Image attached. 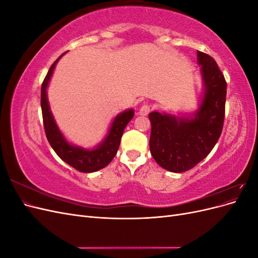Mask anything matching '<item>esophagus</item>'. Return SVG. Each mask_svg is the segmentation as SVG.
Returning <instances> with one entry per match:
<instances>
[{
  "label": "esophagus",
  "mask_w": 258,
  "mask_h": 258,
  "mask_svg": "<svg viewBox=\"0 0 258 258\" xmlns=\"http://www.w3.org/2000/svg\"><path fill=\"white\" fill-rule=\"evenodd\" d=\"M150 112H151V106L148 105V104H143L141 107L139 108V115L145 116V115H147Z\"/></svg>",
  "instance_id": "1"
}]
</instances>
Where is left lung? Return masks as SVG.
I'll return each instance as SVG.
<instances>
[{
  "label": "left lung",
  "mask_w": 258,
  "mask_h": 258,
  "mask_svg": "<svg viewBox=\"0 0 258 258\" xmlns=\"http://www.w3.org/2000/svg\"><path fill=\"white\" fill-rule=\"evenodd\" d=\"M197 62L204 87L197 111L186 116L159 112L148 115L151 154L170 172H185L204 160L223 130L227 84L212 57L198 50Z\"/></svg>",
  "instance_id": "8db88e82"
}]
</instances>
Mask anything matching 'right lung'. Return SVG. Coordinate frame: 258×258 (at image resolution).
<instances>
[{
	"instance_id": "add662e5",
	"label": "right lung",
	"mask_w": 258,
	"mask_h": 258,
	"mask_svg": "<svg viewBox=\"0 0 258 258\" xmlns=\"http://www.w3.org/2000/svg\"><path fill=\"white\" fill-rule=\"evenodd\" d=\"M64 53H62L53 62L42 84L41 106L45 134L52 150L68 165L80 171V172H96V171L106 167L115 157L117 151H118L123 130L128 122L132 119V117H134L135 111L132 108H129V110L123 111L115 116V118L111 123V127L107 131V135L102 140V142H100L96 147L84 148L70 143L63 134L60 131L56 120L53 118L47 98V87L52 76L53 70L56 68V64L58 63L60 58Z\"/></svg>"
}]
</instances>
